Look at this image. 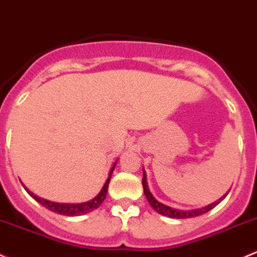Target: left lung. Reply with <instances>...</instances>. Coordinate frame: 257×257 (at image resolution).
I'll return each mask as SVG.
<instances>
[{"label":"left lung","mask_w":257,"mask_h":257,"mask_svg":"<svg viewBox=\"0 0 257 257\" xmlns=\"http://www.w3.org/2000/svg\"><path fill=\"white\" fill-rule=\"evenodd\" d=\"M143 188H144V194L147 197L148 202L150 203V206L159 213V214L165 215V217H169V218H174V219H186V218H194V217H198V215L204 214V213L209 212L210 209H213L215 206L220 203L224 198L226 197V194L229 192H226L224 196H221L218 201L213 202V203L208 204L206 207H202V208H197V209H190V210H182V209H176V208H171L166 204L161 203L159 202L158 199H155V197L153 196L149 190V186H148V181H147V174H145V170L143 169Z\"/></svg>","instance_id":"1"}]
</instances>
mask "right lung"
Wrapping results in <instances>:
<instances>
[{
	"label": "right lung",
	"mask_w": 257,
	"mask_h": 257,
	"mask_svg": "<svg viewBox=\"0 0 257 257\" xmlns=\"http://www.w3.org/2000/svg\"><path fill=\"white\" fill-rule=\"evenodd\" d=\"M117 163L118 161H114V164H113L112 167H110L109 174H108L106 182H104L103 187H102V190L99 191V193L97 194L94 198L91 199V201L83 202V203H58V202H51V201H48V199L42 198V197L37 196V194H34L33 192H31V191H29L24 185H23V187L27 192H28L34 199H36L38 203H40L42 206L48 208V209L51 210V212L58 213V214H61V215H67V217H76V215L87 214V213L97 209V208L103 203L104 198H106V196H107L108 185H109V181H110V177H112L113 170L115 169V165H117Z\"/></svg>",
	"instance_id": "obj_1"
}]
</instances>
